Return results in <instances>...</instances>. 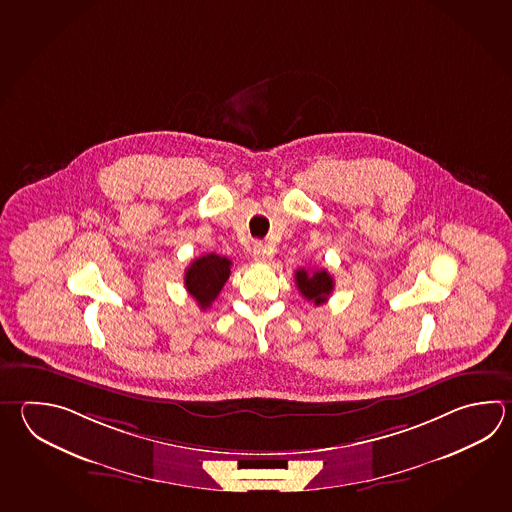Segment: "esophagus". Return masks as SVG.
Masks as SVG:
<instances>
[{
  "label": "esophagus",
  "instance_id": "34e87169",
  "mask_svg": "<svg viewBox=\"0 0 512 512\" xmlns=\"http://www.w3.org/2000/svg\"><path fill=\"white\" fill-rule=\"evenodd\" d=\"M253 259L257 262H268L270 251L266 250L264 244H255L253 246Z\"/></svg>",
  "mask_w": 512,
  "mask_h": 512
}]
</instances>
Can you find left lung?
<instances>
[{"label":"left lung","instance_id":"left-lung-1","mask_svg":"<svg viewBox=\"0 0 512 512\" xmlns=\"http://www.w3.org/2000/svg\"><path fill=\"white\" fill-rule=\"evenodd\" d=\"M295 284L299 288V292L303 293L304 299L312 301L315 306L326 303L328 295L334 292V279L326 270H297L295 272Z\"/></svg>","mask_w":512,"mask_h":512}]
</instances>
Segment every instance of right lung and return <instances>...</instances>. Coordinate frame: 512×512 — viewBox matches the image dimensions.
<instances>
[{"label":"right lung","mask_w":512,"mask_h":512,"mask_svg":"<svg viewBox=\"0 0 512 512\" xmlns=\"http://www.w3.org/2000/svg\"><path fill=\"white\" fill-rule=\"evenodd\" d=\"M231 261L217 253L202 255L191 262L184 275V284L189 295L197 301L200 310H206L217 299L222 286L231 273Z\"/></svg>","instance_id":"right-lung-1"}]
</instances>
